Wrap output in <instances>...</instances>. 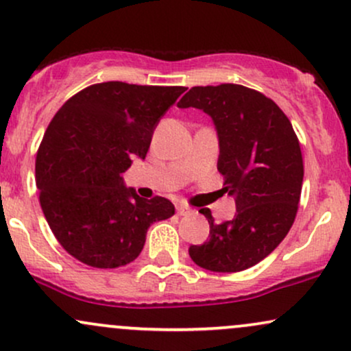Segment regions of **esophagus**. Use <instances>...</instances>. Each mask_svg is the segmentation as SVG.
Masks as SVG:
<instances>
[{"label":"esophagus","instance_id":"1","mask_svg":"<svg viewBox=\"0 0 351 351\" xmlns=\"http://www.w3.org/2000/svg\"><path fill=\"white\" fill-rule=\"evenodd\" d=\"M176 213H178L180 216H186V215H191L193 209L188 208L186 204H176Z\"/></svg>","mask_w":351,"mask_h":351}]
</instances>
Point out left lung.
Here are the masks:
<instances>
[{
    "instance_id": "1",
    "label": "left lung",
    "mask_w": 351,
    "mask_h": 351,
    "mask_svg": "<svg viewBox=\"0 0 351 351\" xmlns=\"http://www.w3.org/2000/svg\"><path fill=\"white\" fill-rule=\"evenodd\" d=\"M180 108L195 107L215 123L219 158L236 215L217 224L208 208L209 239L189 257L213 272H239L265 259L287 236L299 208L304 163L291 120L274 100L237 84L193 87Z\"/></svg>"
}]
</instances>
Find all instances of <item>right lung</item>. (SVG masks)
<instances>
[{
    "label": "right lung",
    "instance_id": "1",
    "mask_svg": "<svg viewBox=\"0 0 351 351\" xmlns=\"http://www.w3.org/2000/svg\"><path fill=\"white\" fill-rule=\"evenodd\" d=\"M184 87L102 82L59 108L36 156V184L56 239L80 263L115 269L138 257L147 231L175 215L170 199H143L122 173L145 160L160 119Z\"/></svg>",
    "mask_w": 351,
    "mask_h": 351
}]
</instances>
